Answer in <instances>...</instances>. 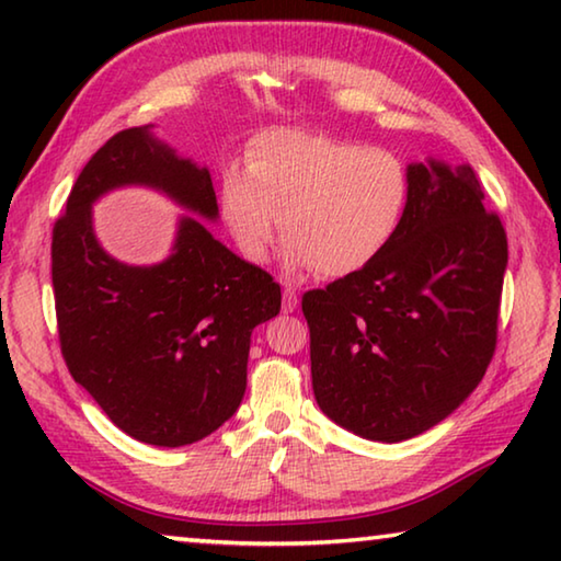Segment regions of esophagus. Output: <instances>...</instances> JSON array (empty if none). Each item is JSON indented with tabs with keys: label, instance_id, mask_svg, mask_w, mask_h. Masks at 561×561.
Segmentation results:
<instances>
[{
	"label": "esophagus",
	"instance_id": "34e87169",
	"mask_svg": "<svg viewBox=\"0 0 561 561\" xmlns=\"http://www.w3.org/2000/svg\"><path fill=\"white\" fill-rule=\"evenodd\" d=\"M297 304H299L297 289H294V287H284V304H282L284 314H291V311L297 309Z\"/></svg>",
	"mask_w": 561,
	"mask_h": 561
}]
</instances>
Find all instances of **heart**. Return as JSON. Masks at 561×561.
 <instances>
[{"instance_id": "heart-1", "label": "heart", "mask_w": 561, "mask_h": 561, "mask_svg": "<svg viewBox=\"0 0 561 561\" xmlns=\"http://www.w3.org/2000/svg\"><path fill=\"white\" fill-rule=\"evenodd\" d=\"M408 205L411 173L393 150L309 130L260 133L247 168H227L220 185L225 225L244 260H267L282 230L291 267L321 277L374 264L396 240Z\"/></svg>"}]
</instances>
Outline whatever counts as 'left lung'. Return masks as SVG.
Listing matches in <instances>:
<instances>
[{
    "label": "left lung",
    "mask_w": 561,
    "mask_h": 561,
    "mask_svg": "<svg viewBox=\"0 0 561 561\" xmlns=\"http://www.w3.org/2000/svg\"><path fill=\"white\" fill-rule=\"evenodd\" d=\"M411 205L366 270L311 289L301 311L321 411L368 440L401 443L448 417L497 344L507 234L470 165H408Z\"/></svg>",
    "instance_id": "1"
}]
</instances>
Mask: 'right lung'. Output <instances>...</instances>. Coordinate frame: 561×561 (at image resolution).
<instances>
[{
    "label": "right lung",
    "instance_id": "add662e5",
    "mask_svg": "<svg viewBox=\"0 0 561 561\" xmlns=\"http://www.w3.org/2000/svg\"><path fill=\"white\" fill-rule=\"evenodd\" d=\"M148 185L215 220L210 170L178 158L150 126L108 138L76 178L54 222L51 284L66 366L123 433L158 448L203 440L247 388L250 336L279 314V284L185 215L173 254L128 267L103 252L91 205Z\"/></svg>",
    "mask_w": 561,
    "mask_h": 561
}]
</instances>
